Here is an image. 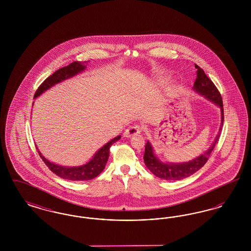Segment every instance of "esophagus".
<instances>
[{"mask_svg":"<svg viewBox=\"0 0 251 251\" xmlns=\"http://www.w3.org/2000/svg\"><path fill=\"white\" fill-rule=\"evenodd\" d=\"M142 131V128L141 126L139 125H132L131 127H129L126 131H124V136L126 137H130L131 135H134V134H137V133H140Z\"/></svg>","mask_w":251,"mask_h":251,"instance_id":"obj_1","label":"esophagus"}]
</instances>
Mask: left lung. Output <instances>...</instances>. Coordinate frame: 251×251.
Wrapping results in <instances>:
<instances>
[{
	"label": "left lung",
	"instance_id": "obj_1",
	"mask_svg": "<svg viewBox=\"0 0 251 251\" xmlns=\"http://www.w3.org/2000/svg\"><path fill=\"white\" fill-rule=\"evenodd\" d=\"M195 68L198 70L197 72V79L194 84V89L207 98L208 100H212L221 108V115H222V124L224 121V112H223V100L220 92L218 91L217 87L212 82L211 79L205 74L201 67L195 64ZM219 134L217 135L214 144L208 149L201 155L197 157L196 159L192 160L188 163L182 164H165L159 161L153 153V150L151 143L148 141L145 147V154H144V162L150 171L154 174L156 177L160 179H167V180H178L187 178L189 176L196 173L207 163L209 157L211 155L212 151H214L215 144L219 138Z\"/></svg>",
	"mask_w": 251,
	"mask_h": 251
}]
</instances>
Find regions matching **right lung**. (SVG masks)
Returning <instances> with one entry per match:
<instances>
[{"label":"right lung","mask_w":251,"mask_h":251,"mask_svg":"<svg viewBox=\"0 0 251 251\" xmlns=\"http://www.w3.org/2000/svg\"><path fill=\"white\" fill-rule=\"evenodd\" d=\"M88 61H75L72 64H70L67 67L61 68L58 71L53 72L50 76L38 86L36 89V93L34 97L36 98L40 95L44 91H46L50 87L55 84H58L60 82L76 75L79 72H83L86 68L84 63ZM121 135H119L109 141L106 145H104L100 150L98 151L91 161H89L87 164H85L82 167H61L58 165H55L53 163H50L46 158L39 152L37 150V152L42 159V161L45 163V165L49 167L50 171H52L54 174L59 176L60 178L70 180H88L96 178L98 175L100 174V172L104 169L105 165L107 163L108 157L110 154V148L114 143H116L118 140H120ZM37 149V148H36Z\"/></svg>","instance_id":"add662e5"}]
</instances>
